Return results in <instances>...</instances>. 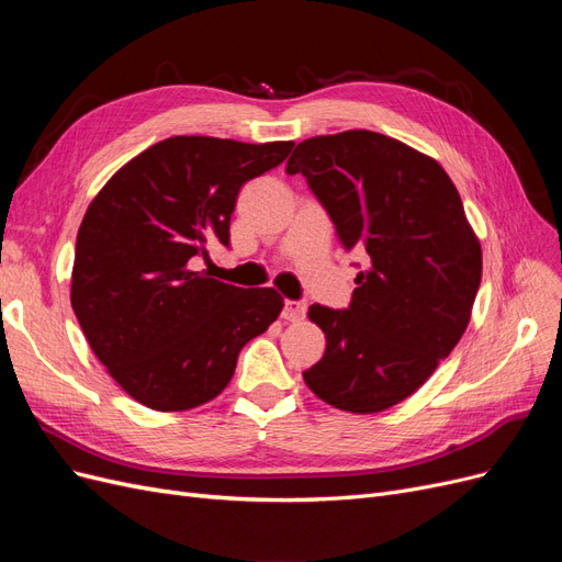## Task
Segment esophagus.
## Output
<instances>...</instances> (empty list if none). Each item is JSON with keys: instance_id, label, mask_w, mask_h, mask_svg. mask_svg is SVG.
<instances>
[{"instance_id": "34e87169", "label": "esophagus", "mask_w": 562, "mask_h": 562, "mask_svg": "<svg viewBox=\"0 0 562 562\" xmlns=\"http://www.w3.org/2000/svg\"><path fill=\"white\" fill-rule=\"evenodd\" d=\"M304 312H307V304H304V302L285 300V302H283L281 316H283L285 321H300V318H304Z\"/></svg>"}]
</instances>
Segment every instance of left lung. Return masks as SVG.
<instances>
[{
	"mask_svg": "<svg viewBox=\"0 0 562 562\" xmlns=\"http://www.w3.org/2000/svg\"><path fill=\"white\" fill-rule=\"evenodd\" d=\"M285 171L307 178L342 244L370 258L349 310L310 307L326 353L302 378L337 411L382 413L413 396L464 335L481 241L443 166L389 135H316Z\"/></svg>",
	"mask_w": 562,
	"mask_h": 562,
	"instance_id": "1",
	"label": "left lung"
}]
</instances>
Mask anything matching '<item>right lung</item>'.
<instances>
[{
    "label": "right lung",
    "mask_w": 562,
    "mask_h": 562,
    "mask_svg": "<svg viewBox=\"0 0 562 562\" xmlns=\"http://www.w3.org/2000/svg\"><path fill=\"white\" fill-rule=\"evenodd\" d=\"M295 143L176 135L105 182L77 234L70 302L98 361L131 398L192 411L229 384L239 351L283 310L274 288H236L192 269L229 244L241 187Z\"/></svg>",
    "instance_id": "obj_1"
}]
</instances>
